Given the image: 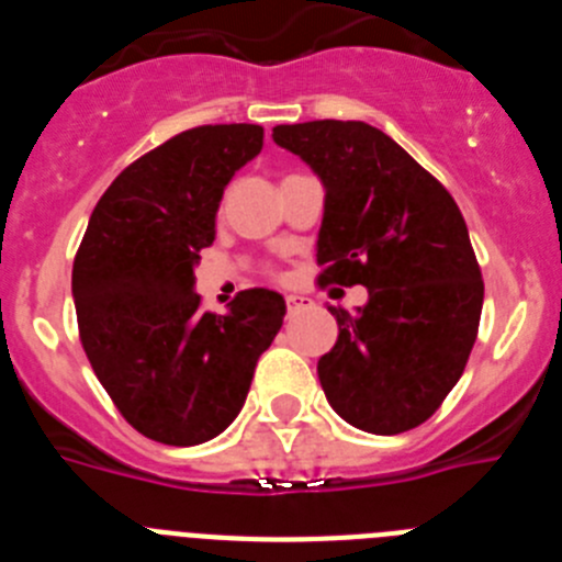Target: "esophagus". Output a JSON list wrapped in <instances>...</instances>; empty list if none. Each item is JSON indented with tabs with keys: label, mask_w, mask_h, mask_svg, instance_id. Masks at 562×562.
Instances as JSON below:
<instances>
[{
	"label": "esophagus",
	"mask_w": 562,
	"mask_h": 562,
	"mask_svg": "<svg viewBox=\"0 0 562 562\" xmlns=\"http://www.w3.org/2000/svg\"><path fill=\"white\" fill-rule=\"evenodd\" d=\"M315 306V301L306 295H286V312L290 315H297V312H304V310H312Z\"/></svg>",
	"instance_id": "esophagus-1"
}]
</instances>
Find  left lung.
Listing matches in <instances>:
<instances>
[{"label":"left lung","mask_w":562,"mask_h":562,"mask_svg":"<svg viewBox=\"0 0 562 562\" xmlns=\"http://www.w3.org/2000/svg\"><path fill=\"white\" fill-rule=\"evenodd\" d=\"M272 140L324 180L317 284L369 290L337 317L317 376L342 419L405 434L439 411L479 337L484 278L450 191L400 143L362 121L276 126Z\"/></svg>","instance_id":"left-lung-1"}]
</instances>
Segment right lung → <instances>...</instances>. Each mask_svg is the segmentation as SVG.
Returning <instances> with one entry per match:
<instances>
[{
	"label": "right lung",
	"mask_w": 562,
	"mask_h": 562,
	"mask_svg": "<svg viewBox=\"0 0 562 562\" xmlns=\"http://www.w3.org/2000/svg\"><path fill=\"white\" fill-rule=\"evenodd\" d=\"M265 146L252 123L196 126L117 173L72 265L87 360L137 434L191 448L238 416L258 357L284 324L278 292L252 286L231 312L202 310L193 265L213 245L233 173Z\"/></svg>",
	"instance_id": "add662e5"
}]
</instances>
